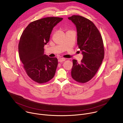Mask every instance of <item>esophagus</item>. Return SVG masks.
<instances>
[{"label":"esophagus","instance_id":"34e87169","mask_svg":"<svg viewBox=\"0 0 123 123\" xmlns=\"http://www.w3.org/2000/svg\"><path fill=\"white\" fill-rule=\"evenodd\" d=\"M66 60V59L64 58H60L58 59V62H64Z\"/></svg>","mask_w":123,"mask_h":123}]
</instances>
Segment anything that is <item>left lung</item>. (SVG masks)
<instances>
[{
    "label": "left lung",
    "instance_id": "8db88e82",
    "mask_svg": "<svg viewBox=\"0 0 123 123\" xmlns=\"http://www.w3.org/2000/svg\"><path fill=\"white\" fill-rule=\"evenodd\" d=\"M68 18L76 27L77 45L83 55L80 64L73 60L72 76L77 82L85 83L94 76L102 63L105 55L103 39L97 27L89 19L78 15Z\"/></svg>",
    "mask_w": 123,
    "mask_h": 123
}]
</instances>
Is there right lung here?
Masks as SVG:
<instances>
[{"label":"right lung","mask_w":123,"mask_h":123,"mask_svg":"<svg viewBox=\"0 0 123 123\" xmlns=\"http://www.w3.org/2000/svg\"><path fill=\"white\" fill-rule=\"evenodd\" d=\"M63 18L47 17L30 23L23 31L18 44L19 55L25 72L33 81L46 83L55 76L58 65L56 57L44 54L54 27Z\"/></svg>","instance_id":"1"}]
</instances>
